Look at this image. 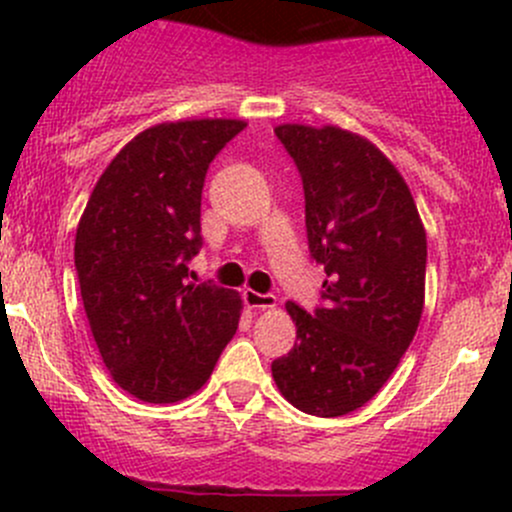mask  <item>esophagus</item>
I'll use <instances>...</instances> for the list:
<instances>
[{"label":"esophagus","mask_w":512,"mask_h":512,"mask_svg":"<svg viewBox=\"0 0 512 512\" xmlns=\"http://www.w3.org/2000/svg\"><path fill=\"white\" fill-rule=\"evenodd\" d=\"M242 299L250 309H275L277 307V297L275 294H260L255 289H245L242 292Z\"/></svg>","instance_id":"34e87169"}]
</instances>
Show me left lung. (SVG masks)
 <instances>
[{
	"mask_svg": "<svg viewBox=\"0 0 512 512\" xmlns=\"http://www.w3.org/2000/svg\"><path fill=\"white\" fill-rule=\"evenodd\" d=\"M275 133L302 173L309 252L327 280L314 314L287 304L297 342L272 361V379L304 414H352L414 342L426 299V230L404 175L369 138L304 123Z\"/></svg>",
	"mask_w": 512,
	"mask_h": 512,
	"instance_id": "1",
	"label": "left lung"
}]
</instances>
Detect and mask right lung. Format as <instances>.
I'll use <instances>...</instances> for the list:
<instances>
[{
    "mask_svg": "<svg viewBox=\"0 0 512 512\" xmlns=\"http://www.w3.org/2000/svg\"><path fill=\"white\" fill-rule=\"evenodd\" d=\"M245 126L185 118L146 128L106 165L76 227L74 262L98 354L111 379L146 404L203 389L240 324V294L188 282V260L203 245L210 160Z\"/></svg>",
    "mask_w": 512,
    "mask_h": 512,
    "instance_id": "right-lung-1",
    "label": "right lung"
}]
</instances>
